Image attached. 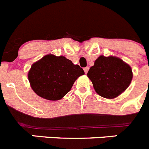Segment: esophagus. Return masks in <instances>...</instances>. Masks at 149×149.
<instances>
[{"mask_svg": "<svg viewBox=\"0 0 149 149\" xmlns=\"http://www.w3.org/2000/svg\"><path fill=\"white\" fill-rule=\"evenodd\" d=\"M84 73H85L86 74H87V72H88V70H89V68H88V67H86V68H84Z\"/></svg>", "mask_w": 149, "mask_h": 149, "instance_id": "34e87169", "label": "esophagus"}]
</instances>
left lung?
<instances>
[{"mask_svg":"<svg viewBox=\"0 0 149 149\" xmlns=\"http://www.w3.org/2000/svg\"><path fill=\"white\" fill-rule=\"evenodd\" d=\"M87 76L100 96L115 98L127 89L133 74L131 67L120 58L100 56L90 68Z\"/></svg>","mask_w":149,"mask_h":149,"instance_id":"1","label":"left lung"}]
</instances>
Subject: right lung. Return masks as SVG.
Wrapping results in <instances>:
<instances>
[{
  "label": "right lung",
  "mask_w": 149,
  "mask_h": 149,
  "mask_svg": "<svg viewBox=\"0 0 149 149\" xmlns=\"http://www.w3.org/2000/svg\"><path fill=\"white\" fill-rule=\"evenodd\" d=\"M84 72L63 56L48 54L34 62L28 73L31 87L37 95L58 101L70 91L75 81Z\"/></svg>",
  "instance_id": "right-lung-1"
}]
</instances>
